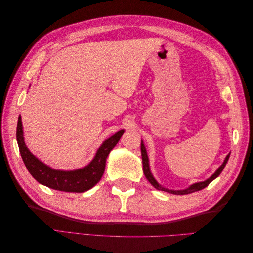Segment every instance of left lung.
<instances>
[{
    "mask_svg": "<svg viewBox=\"0 0 253 253\" xmlns=\"http://www.w3.org/2000/svg\"><path fill=\"white\" fill-rule=\"evenodd\" d=\"M141 156H142V169H143V173L145 175V177H147V179L151 182V185L156 188L157 190H162V191H165V192H168V193H172V194H176V195H185V194H189V193H193L195 192V191H200L204 188H206L207 186L209 185V183L215 179L217 176L221 173V171L224 170V168L228 162L229 159V156H230V154H228L227 157L225 158V162L223 163V165H221L218 169L216 170V172L214 173L211 177L209 179H207L205 181H202V182H196L194 183V185H192L191 187H189L188 189L186 190H179V191H173V190H169V189H166V188H163L162 186L159 185V183L154 179V177H153L151 172H150V167H149V157H148V154H147V150H145L144 148V144L142 143L141 141Z\"/></svg>",
    "mask_w": 253,
    "mask_h": 253,
    "instance_id": "left-lung-1",
    "label": "left lung"
}]
</instances>
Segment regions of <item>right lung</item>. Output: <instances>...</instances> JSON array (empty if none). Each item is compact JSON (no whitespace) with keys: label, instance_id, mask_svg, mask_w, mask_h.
Masks as SVG:
<instances>
[{"label":"right lung","instance_id":"obj_1","mask_svg":"<svg viewBox=\"0 0 253 253\" xmlns=\"http://www.w3.org/2000/svg\"><path fill=\"white\" fill-rule=\"evenodd\" d=\"M125 133L121 129L118 133L106 139L96 153V156L86 167L75 171H59L53 170L41 163L27 149L23 137V126L21 117L18 119L17 126V141L23 162L25 164L30 175L42 185L48 188L64 191V192H85L93 188L101 179L105 169L106 157L110 154L115 145L117 144Z\"/></svg>","mask_w":253,"mask_h":253}]
</instances>
